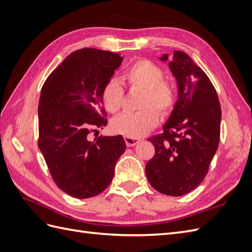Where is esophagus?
Instances as JSON below:
<instances>
[{"instance_id": "1", "label": "esophagus", "mask_w": 252, "mask_h": 252, "mask_svg": "<svg viewBox=\"0 0 252 252\" xmlns=\"http://www.w3.org/2000/svg\"><path fill=\"white\" fill-rule=\"evenodd\" d=\"M125 140V143L128 147H131V146H134V145L138 144L141 140L140 139H136V138H128V136H125L124 138Z\"/></svg>"}]
</instances>
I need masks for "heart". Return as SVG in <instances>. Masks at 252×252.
<instances>
[{"mask_svg": "<svg viewBox=\"0 0 252 252\" xmlns=\"http://www.w3.org/2000/svg\"><path fill=\"white\" fill-rule=\"evenodd\" d=\"M164 70L146 59L136 60L123 73V82L130 89L144 91L140 107L134 113H123L111 121V130L128 138H140L154 129L159 121V113H169L175 105L178 91L173 84L164 80ZM102 103L110 113H117L124 101V89L118 81L110 80L101 93Z\"/></svg>", "mask_w": 252, "mask_h": 252, "instance_id": "1", "label": "heart"}]
</instances>
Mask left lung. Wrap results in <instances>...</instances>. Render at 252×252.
Returning a JSON list of instances; mask_svg holds the SVG:
<instances>
[{
    "label": "left lung",
    "instance_id": "1",
    "mask_svg": "<svg viewBox=\"0 0 252 252\" xmlns=\"http://www.w3.org/2000/svg\"><path fill=\"white\" fill-rule=\"evenodd\" d=\"M169 67L178 82L179 98L164 131L148 139L156 152L145 170L158 192L181 196L192 191L208 173L219 146L222 110L207 74L185 52L175 50Z\"/></svg>",
    "mask_w": 252,
    "mask_h": 252
}]
</instances>
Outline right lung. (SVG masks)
<instances>
[{"mask_svg": "<svg viewBox=\"0 0 252 252\" xmlns=\"http://www.w3.org/2000/svg\"><path fill=\"white\" fill-rule=\"evenodd\" d=\"M122 61L110 51L75 50L41 90L37 145L53 182L77 199L95 196L109 186L126 149L122 135L89 140L96 128L107 125L101 93Z\"/></svg>", "mask_w": 252, "mask_h": 252, "instance_id": "obj_1", "label": "right lung"}]
</instances>
